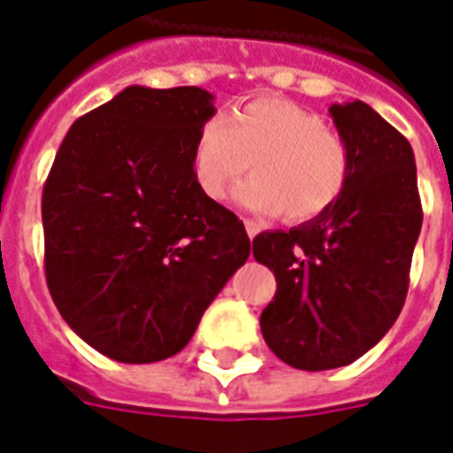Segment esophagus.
I'll use <instances>...</instances> for the list:
<instances>
[{"label": "esophagus", "mask_w": 453, "mask_h": 453, "mask_svg": "<svg viewBox=\"0 0 453 453\" xmlns=\"http://www.w3.org/2000/svg\"><path fill=\"white\" fill-rule=\"evenodd\" d=\"M244 230H247V235L250 237H257L259 235L261 226L257 223V220H250V218H247V220H244Z\"/></svg>", "instance_id": "esophagus-1"}]
</instances>
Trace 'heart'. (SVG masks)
<instances>
[{"label":"heart","mask_w":453,"mask_h":453,"mask_svg":"<svg viewBox=\"0 0 453 453\" xmlns=\"http://www.w3.org/2000/svg\"><path fill=\"white\" fill-rule=\"evenodd\" d=\"M257 175L237 189L244 209L278 213L295 223L324 216L346 194L353 173L350 146L310 107L261 96L211 115L192 143V173L209 199H226L250 170Z\"/></svg>","instance_id":"b5f03b06"}]
</instances>
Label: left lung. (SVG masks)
<instances>
[{
  "mask_svg": "<svg viewBox=\"0 0 453 453\" xmlns=\"http://www.w3.org/2000/svg\"><path fill=\"white\" fill-rule=\"evenodd\" d=\"M329 112L353 156L346 194L324 216L252 242L254 259L276 276L264 341L310 372L350 365L394 326L423 226L408 139L363 100Z\"/></svg>",
  "mask_w": 453,
  "mask_h": 453,
  "instance_id": "8db88e82",
  "label": "left lung"
}]
</instances>
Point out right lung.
Wrapping results in <instances>:
<instances>
[{"label": "right lung", "instance_id": "add662e5", "mask_svg": "<svg viewBox=\"0 0 453 453\" xmlns=\"http://www.w3.org/2000/svg\"><path fill=\"white\" fill-rule=\"evenodd\" d=\"M196 86H129L79 117L42 187L45 278L79 336L117 363L180 353L250 257L242 220L201 192Z\"/></svg>", "mask_w": 453, "mask_h": 453}]
</instances>
